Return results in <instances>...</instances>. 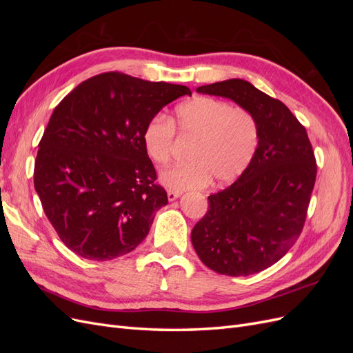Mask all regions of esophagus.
<instances>
[{
    "label": "esophagus",
    "instance_id": "esophagus-1",
    "mask_svg": "<svg viewBox=\"0 0 353 353\" xmlns=\"http://www.w3.org/2000/svg\"><path fill=\"white\" fill-rule=\"evenodd\" d=\"M179 196H181V191H176V190H168V199H169V201H174V200H176Z\"/></svg>",
    "mask_w": 353,
    "mask_h": 353
}]
</instances>
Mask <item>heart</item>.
I'll use <instances>...</instances> for the list:
<instances>
[{"label": "heart", "mask_w": 353, "mask_h": 353, "mask_svg": "<svg viewBox=\"0 0 353 353\" xmlns=\"http://www.w3.org/2000/svg\"><path fill=\"white\" fill-rule=\"evenodd\" d=\"M175 131L181 140L193 141L190 162L170 166L160 174L169 188L183 191L213 184H228L249 168L259 143L258 123L240 105L196 97L181 104L175 119L154 114L143 130V145L156 165H166L172 157Z\"/></svg>", "instance_id": "obj_1"}]
</instances>
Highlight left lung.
I'll use <instances>...</instances> for the list:
<instances>
[{"label": "left lung", "mask_w": 353, "mask_h": 353, "mask_svg": "<svg viewBox=\"0 0 353 353\" xmlns=\"http://www.w3.org/2000/svg\"><path fill=\"white\" fill-rule=\"evenodd\" d=\"M248 109L259 144L249 168L228 188L210 194L209 210L191 231L200 261L222 275L245 276L279 262L303 230L316 179L305 126L280 100L243 79L199 87Z\"/></svg>", "instance_id": "1"}]
</instances>
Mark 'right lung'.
Returning a JSON list of instances; mask_svg holds the SVG:
<instances>
[{"label":"right lung","mask_w":353,"mask_h":353,"mask_svg":"<svg viewBox=\"0 0 353 353\" xmlns=\"http://www.w3.org/2000/svg\"><path fill=\"white\" fill-rule=\"evenodd\" d=\"M185 94L184 85L105 72L56 105L39 141L34 184L57 236L81 258L112 261L147 237L168 196L143 130Z\"/></svg>","instance_id":"1"}]
</instances>
